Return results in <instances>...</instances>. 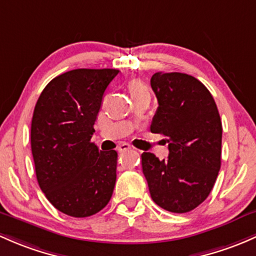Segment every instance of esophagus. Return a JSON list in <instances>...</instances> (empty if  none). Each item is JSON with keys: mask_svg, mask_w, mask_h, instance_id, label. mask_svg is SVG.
I'll return each instance as SVG.
<instances>
[{"mask_svg": "<svg viewBox=\"0 0 256 256\" xmlns=\"http://www.w3.org/2000/svg\"><path fill=\"white\" fill-rule=\"evenodd\" d=\"M131 150V146L128 144H121L119 148H118L119 152H125V150Z\"/></svg>", "mask_w": 256, "mask_h": 256, "instance_id": "obj_1", "label": "esophagus"}]
</instances>
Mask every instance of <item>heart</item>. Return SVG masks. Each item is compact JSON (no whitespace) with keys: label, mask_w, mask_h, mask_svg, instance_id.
Returning <instances> with one entry per match:
<instances>
[{"label":"heart","mask_w":256,"mask_h":256,"mask_svg":"<svg viewBox=\"0 0 256 256\" xmlns=\"http://www.w3.org/2000/svg\"><path fill=\"white\" fill-rule=\"evenodd\" d=\"M128 90L132 99L138 98V96H150L148 87H147V84L144 80H141L140 78H134L128 80Z\"/></svg>","instance_id":"obj_1"}]
</instances>
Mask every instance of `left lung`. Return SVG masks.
<instances>
[{
  "instance_id": "8db88e82",
  "label": "left lung",
  "mask_w": 256,
  "mask_h": 256,
  "mask_svg": "<svg viewBox=\"0 0 256 256\" xmlns=\"http://www.w3.org/2000/svg\"><path fill=\"white\" fill-rule=\"evenodd\" d=\"M150 87L158 108L150 132L166 136L168 160L142 153V172L152 200L185 214L206 200L220 168L222 122L214 96L195 77L157 72Z\"/></svg>"
}]
</instances>
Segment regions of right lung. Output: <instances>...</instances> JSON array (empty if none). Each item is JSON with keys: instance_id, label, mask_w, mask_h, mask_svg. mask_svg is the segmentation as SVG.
Instances as JSON below:
<instances>
[{"instance_id": "1", "label": "right lung", "mask_w": 256, "mask_h": 256, "mask_svg": "<svg viewBox=\"0 0 256 256\" xmlns=\"http://www.w3.org/2000/svg\"><path fill=\"white\" fill-rule=\"evenodd\" d=\"M115 68H77L44 88L32 119L30 144L40 189L51 205L72 217L108 205L116 182V150L90 142L102 100Z\"/></svg>"}]
</instances>
